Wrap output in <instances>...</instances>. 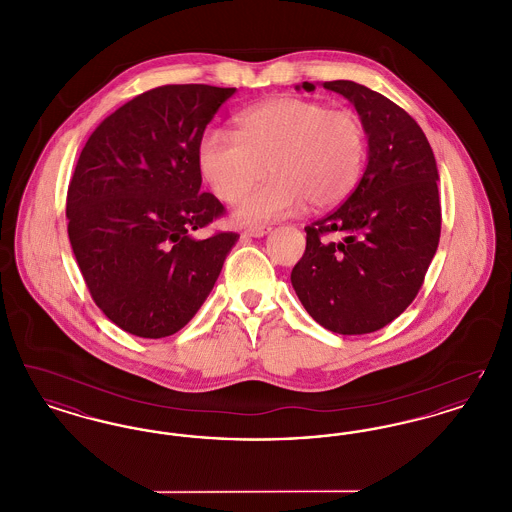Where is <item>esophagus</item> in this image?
I'll list each match as a JSON object with an SVG mask.
<instances>
[{"mask_svg": "<svg viewBox=\"0 0 512 512\" xmlns=\"http://www.w3.org/2000/svg\"><path fill=\"white\" fill-rule=\"evenodd\" d=\"M270 226H255V228H249V230H245L244 236L247 238H263V236H267L270 234Z\"/></svg>", "mask_w": 512, "mask_h": 512, "instance_id": "1", "label": "esophagus"}]
</instances>
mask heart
Masks as SVG:
<instances>
[{
  "instance_id": "1",
  "label": "heart",
  "mask_w": 512,
  "mask_h": 512,
  "mask_svg": "<svg viewBox=\"0 0 512 512\" xmlns=\"http://www.w3.org/2000/svg\"><path fill=\"white\" fill-rule=\"evenodd\" d=\"M365 157V128L347 109L305 98L270 99L238 121V136L207 132L197 149L205 182L224 203H238L265 171L272 176L234 213L242 224L286 217L305 201L338 205L353 190Z\"/></svg>"
}]
</instances>
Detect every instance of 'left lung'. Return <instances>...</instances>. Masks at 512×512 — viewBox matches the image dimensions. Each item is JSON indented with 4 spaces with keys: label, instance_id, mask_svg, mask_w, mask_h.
<instances>
[{
    "label": "left lung",
    "instance_id": "1",
    "mask_svg": "<svg viewBox=\"0 0 512 512\" xmlns=\"http://www.w3.org/2000/svg\"><path fill=\"white\" fill-rule=\"evenodd\" d=\"M322 86L355 105L368 157L355 192L305 228L307 247L293 267L292 286L326 330L370 334L413 303L436 255L438 167L422 128L399 105L351 80Z\"/></svg>",
    "mask_w": 512,
    "mask_h": 512
}]
</instances>
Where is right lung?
Masks as SVG:
<instances>
[{"instance_id": "add662e5", "label": "right lung", "mask_w": 512, "mask_h": 512, "mask_svg": "<svg viewBox=\"0 0 512 512\" xmlns=\"http://www.w3.org/2000/svg\"><path fill=\"white\" fill-rule=\"evenodd\" d=\"M236 88L171 84L124 103L82 149L67 194L74 257L105 317L167 338L213 290L236 232L195 240L224 213L201 194L197 149Z\"/></svg>"}]
</instances>
